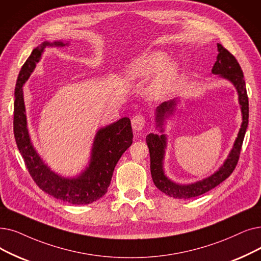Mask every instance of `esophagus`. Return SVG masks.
I'll return each mask as SVG.
<instances>
[{"label": "esophagus", "mask_w": 261, "mask_h": 261, "mask_svg": "<svg viewBox=\"0 0 261 261\" xmlns=\"http://www.w3.org/2000/svg\"><path fill=\"white\" fill-rule=\"evenodd\" d=\"M131 123H132L133 130H135V131H141V130L145 127L146 118H145L143 115L138 114V115H135V116L132 118Z\"/></svg>", "instance_id": "34e87169"}]
</instances>
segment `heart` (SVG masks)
<instances>
[{"label":"heart","instance_id":"b5f03b06","mask_svg":"<svg viewBox=\"0 0 261 261\" xmlns=\"http://www.w3.org/2000/svg\"><path fill=\"white\" fill-rule=\"evenodd\" d=\"M165 53L161 51L147 54L126 68V75L131 80H142L159 70L151 82V92L154 96H163L173 89L177 79V67L167 63ZM165 66H163V65Z\"/></svg>","mask_w":261,"mask_h":261}]
</instances>
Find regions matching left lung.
I'll return each instance as SVG.
<instances>
[{
	"instance_id": "1",
	"label": "left lung",
	"mask_w": 261,
	"mask_h": 261,
	"mask_svg": "<svg viewBox=\"0 0 261 261\" xmlns=\"http://www.w3.org/2000/svg\"><path fill=\"white\" fill-rule=\"evenodd\" d=\"M218 51L219 54L217 62H215L212 68V73L220 74L221 77L226 79V80L230 81L234 85L238 95H239V103L241 106L243 121L232 149L224 164L219 168V171H217L208 178H205L191 185H177L164 175L163 159L166 147L165 134L158 135L150 133L147 135L146 143L148 145L150 153V172L153 184L164 194L174 198L188 199L205 194L206 192L212 190L213 188L223 182L226 178H228L234 171L238 161H239L241 147L248 124V97L246 93L245 81L243 71L234 56L220 43H218ZM175 106L176 100L174 99L167 101V102H163L161 106L156 108V126L161 128V132H163L162 124L164 121V117L173 114Z\"/></svg>"
}]
</instances>
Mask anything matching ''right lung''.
<instances>
[{
  "mask_svg": "<svg viewBox=\"0 0 261 261\" xmlns=\"http://www.w3.org/2000/svg\"><path fill=\"white\" fill-rule=\"evenodd\" d=\"M63 47L62 41L42 42L34 49L22 66L16 88L14 102V134L18 149L23 158L28 171L36 185L47 194L72 205H87L102 197L110 187L114 168L132 144L131 121L123 117L118 121L101 128L95 137L90 162L85 171L76 178H64L55 174L43 163L32 145L25 116L22 86L39 62L46 47Z\"/></svg>",
  "mask_w": 261,
  "mask_h": 261,
  "instance_id": "right-lung-1",
  "label": "right lung"
}]
</instances>
